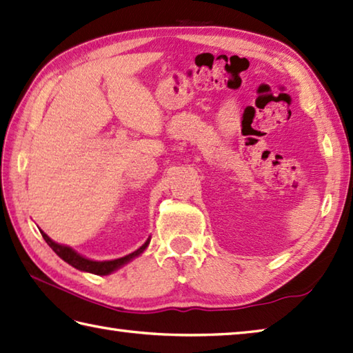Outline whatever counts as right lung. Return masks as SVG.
I'll return each instance as SVG.
<instances>
[{"mask_svg": "<svg viewBox=\"0 0 353 353\" xmlns=\"http://www.w3.org/2000/svg\"><path fill=\"white\" fill-rule=\"evenodd\" d=\"M41 231V230H39ZM43 234L44 240L47 241V245L52 248V250L57 252L59 257L65 261V263L72 265L73 268L79 269V271H84V272H90V274H96V275H108L117 269L122 268L123 265H127L128 261H131L133 259H136L137 255H141L145 250H147V246L150 243V239L145 241V243L139 248V250H136L134 252H131L125 257H121V259H116V260H105V261H94V260H90L82 257L81 254L76 252L74 250H72L70 246H65V245H59L57 241H53L50 237L47 236L46 232L41 231Z\"/></svg>", "mask_w": 353, "mask_h": 353, "instance_id": "obj_1", "label": "right lung"}]
</instances>
